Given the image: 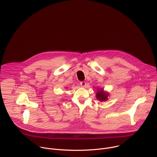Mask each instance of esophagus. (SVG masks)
Returning a JSON list of instances; mask_svg holds the SVG:
<instances>
[{
  "instance_id": "1",
  "label": "esophagus",
  "mask_w": 157,
  "mask_h": 157,
  "mask_svg": "<svg viewBox=\"0 0 157 157\" xmlns=\"http://www.w3.org/2000/svg\"><path fill=\"white\" fill-rule=\"evenodd\" d=\"M80 84L81 86L85 87L86 86V82L85 81H81V82H80Z\"/></svg>"
}]
</instances>
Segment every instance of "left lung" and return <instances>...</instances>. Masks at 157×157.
Returning a JSON list of instances; mask_svg holds the SVG:
<instances>
[{"instance_id": "obj_1", "label": "left lung", "mask_w": 157, "mask_h": 157, "mask_svg": "<svg viewBox=\"0 0 157 157\" xmlns=\"http://www.w3.org/2000/svg\"><path fill=\"white\" fill-rule=\"evenodd\" d=\"M108 94L105 93V92H103L102 89L101 90H98V93H96V98L99 99L101 101H105L107 99Z\"/></svg>"}]
</instances>
